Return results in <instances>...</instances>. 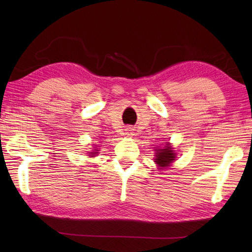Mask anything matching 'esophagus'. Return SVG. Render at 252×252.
I'll return each instance as SVG.
<instances>
[{"mask_svg":"<svg viewBox=\"0 0 252 252\" xmlns=\"http://www.w3.org/2000/svg\"><path fill=\"white\" fill-rule=\"evenodd\" d=\"M129 129H131V127H129ZM130 131H132V130H130Z\"/></svg>","mask_w":252,"mask_h":252,"instance_id":"34e87169","label":"esophagus"}]
</instances>
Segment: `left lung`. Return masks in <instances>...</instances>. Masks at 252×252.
<instances>
[{"instance_id":"left-lung-1","label":"left lung","mask_w":252,"mask_h":252,"mask_svg":"<svg viewBox=\"0 0 252 252\" xmlns=\"http://www.w3.org/2000/svg\"><path fill=\"white\" fill-rule=\"evenodd\" d=\"M175 158V154L173 153L172 148H171L169 145L164 146L162 149H157L156 153V163L159 165V167H168V165L173 161Z\"/></svg>"}]
</instances>
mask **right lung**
I'll return each instance as SVG.
<instances>
[{
	"label": "right lung",
	"instance_id": "1",
	"mask_svg": "<svg viewBox=\"0 0 252 252\" xmlns=\"http://www.w3.org/2000/svg\"><path fill=\"white\" fill-rule=\"evenodd\" d=\"M92 155H97V154H96V153H92Z\"/></svg>",
	"mask_w": 252,
	"mask_h": 252
}]
</instances>
